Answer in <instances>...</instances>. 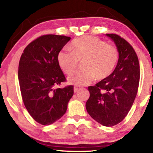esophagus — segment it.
I'll list each match as a JSON object with an SVG mask.
<instances>
[{"mask_svg":"<svg viewBox=\"0 0 153 153\" xmlns=\"http://www.w3.org/2000/svg\"><path fill=\"white\" fill-rule=\"evenodd\" d=\"M79 89H80V87L79 86H74V93H76V92H78L79 91Z\"/></svg>","mask_w":153,"mask_h":153,"instance_id":"34e87169","label":"esophagus"}]
</instances>
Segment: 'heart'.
<instances>
[{"mask_svg":"<svg viewBox=\"0 0 153 153\" xmlns=\"http://www.w3.org/2000/svg\"><path fill=\"white\" fill-rule=\"evenodd\" d=\"M70 51H60L57 61L62 72L70 74L83 62L84 70L69 76L71 84L84 85L106 79L114 72L119 59V51L114 45L106 44L93 36H83L74 39L70 46Z\"/></svg>","mask_w":153,"mask_h":153,"instance_id":"b5f03b06","label":"heart"}]
</instances>
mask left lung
Wrapping results in <instances>:
<instances>
[{"mask_svg": "<svg viewBox=\"0 0 153 153\" xmlns=\"http://www.w3.org/2000/svg\"><path fill=\"white\" fill-rule=\"evenodd\" d=\"M106 35L119 51L118 64L108 78L88 88L90 97L85 108L94 120L111 127L123 121L131 109L139 88L140 67L137 53L128 42L116 34Z\"/></svg>", "mask_w": 153, "mask_h": 153, "instance_id": "8db88e82", "label": "left lung"}]
</instances>
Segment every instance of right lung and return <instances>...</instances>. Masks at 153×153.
<instances>
[{
	"instance_id": "right-lung-1",
	"label": "right lung",
	"mask_w": 153,
	"mask_h": 153,
	"mask_svg": "<svg viewBox=\"0 0 153 153\" xmlns=\"http://www.w3.org/2000/svg\"><path fill=\"white\" fill-rule=\"evenodd\" d=\"M70 39L65 35H42L21 56L18 78L23 102L31 117L41 125H51L61 118L74 94L72 85L56 88L66 81L57 56Z\"/></svg>"
}]
</instances>
